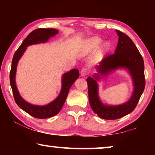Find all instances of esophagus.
<instances>
[{
    "mask_svg": "<svg viewBox=\"0 0 155 155\" xmlns=\"http://www.w3.org/2000/svg\"><path fill=\"white\" fill-rule=\"evenodd\" d=\"M87 73H88V69L87 68H83V69L81 70V76H83V77L87 75Z\"/></svg>",
    "mask_w": 155,
    "mask_h": 155,
    "instance_id": "esophagus-1",
    "label": "esophagus"
}]
</instances>
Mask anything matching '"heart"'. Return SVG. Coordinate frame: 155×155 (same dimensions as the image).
I'll return each mask as SVG.
<instances>
[{
  "label": "heart",
  "instance_id": "heart-1",
  "mask_svg": "<svg viewBox=\"0 0 155 155\" xmlns=\"http://www.w3.org/2000/svg\"><path fill=\"white\" fill-rule=\"evenodd\" d=\"M101 44H102V40L98 38H92L89 41V45H90V46L91 48H99V47L101 46ZM109 47V45L108 43H105L103 46V48L104 49H107Z\"/></svg>",
  "mask_w": 155,
  "mask_h": 155
}]
</instances>
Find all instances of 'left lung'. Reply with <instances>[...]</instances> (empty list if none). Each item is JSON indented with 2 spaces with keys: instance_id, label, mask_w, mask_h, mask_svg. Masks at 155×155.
<instances>
[{
  "instance_id": "1",
  "label": "left lung",
  "mask_w": 155,
  "mask_h": 155,
  "mask_svg": "<svg viewBox=\"0 0 155 155\" xmlns=\"http://www.w3.org/2000/svg\"><path fill=\"white\" fill-rule=\"evenodd\" d=\"M118 43L115 53L106 57L96 67L97 73L88 77L89 101L94 112L104 120H116L129 114L137 106L145 88L144 63L140 52L129 37L115 30ZM124 69L129 72L133 81L134 90L131 98L118 106L104 104L98 95L97 81L115 70Z\"/></svg>"
}]
</instances>
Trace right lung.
<instances>
[{
    "instance_id": "right-lung-1",
    "label": "right lung",
    "mask_w": 155,
    "mask_h": 155,
    "mask_svg": "<svg viewBox=\"0 0 155 155\" xmlns=\"http://www.w3.org/2000/svg\"><path fill=\"white\" fill-rule=\"evenodd\" d=\"M59 31L55 28H38L34 30L28 35L22 44L15 52L12 59V68L10 71V84L12 89L13 94L15 101L20 108L27 112L32 116L40 119H46L53 117L61 111L63 105L67 98L68 91L72 84L75 82L79 77L78 69H72L70 71L64 73L62 75L61 89L59 96L50 103L45 105H35L31 104L22 98L18 90L16 83H15V75H16L17 65L18 61L25 53L28 46L33 44L46 43L51 38H52Z\"/></svg>"
}]
</instances>
